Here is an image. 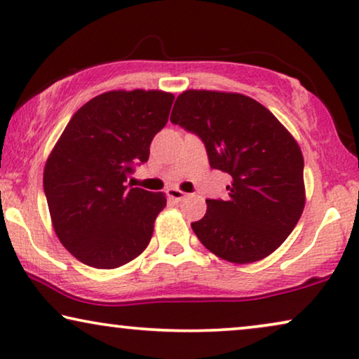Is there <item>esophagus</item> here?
Listing matches in <instances>:
<instances>
[{"mask_svg": "<svg viewBox=\"0 0 359 359\" xmlns=\"http://www.w3.org/2000/svg\"><path fill=\"white\" fill-rule=\"evenodd\" d=\"M166 196H168L170 199L176 201V203H180V201H183L186 198V193H183V191H180V189L170 188L168 191H166Z\"/></svg>", "mask_w": 359, "mask_h": 359, "instance_id": "esophagus-1", "label": "esophagus"}]
</instances>
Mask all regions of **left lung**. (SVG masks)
Listing matches in <instances>:
<instances>
[{"mask_svg":"<svg viewBox=\"0 0 359 359\" xmlns=\"http://www.w3.org/2000/svg\"><path fill=\"white\" fill-rule=\"evenodd\" d=\"M170 121L204 142L210 168L232 176L229 198L205 199L191 224L201 243L238 264L281 247L306 205L304 156L286 127L252 97L205 90L181 93Z\"/></svg>","mask_w":359,"mask_h":359,"instance_id":"1","label":"left lung"}]
</instances>
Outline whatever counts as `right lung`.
I'll return each instance as SVG.
<instances>
[{"mask_svg":"<svg viewBox=\"0 0 359 359\" xmlns=\"http://www.w3.org/2000/svg\"><path fill=\"white\" fill-rule=\"evenodd\" d=\"M173 100L158 90L102 93L73 114L48 155L43 191L53 229L88 266L119 268L149 245L166 198L126 181L149 160Z\"/></svg>","mask_w":359,"mask_h":359,"instance_id":"right-lung-1","label":"right lung"}]
</instances>
